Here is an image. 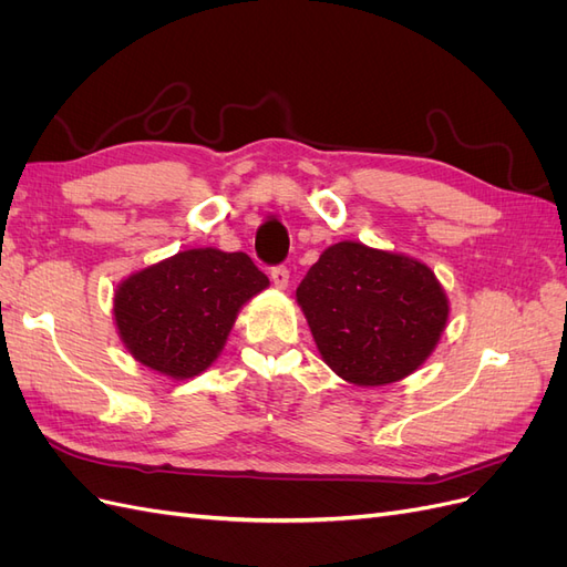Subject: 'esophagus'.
I'll return each instance as SVG.
<instances>
[{"label":"esophagus","instance_id":"esophagus-1","mask_svg":"<svg viewBox=\"0 0 567 567\" xmlns=\"http://www.w3.org/2000/svg\"><path fill=\"white\" fill-rule=\"evenodd\" d=\"M269 277H271L274 286H277V288H286V286H288V279H290V271H288L286 265H277V267H271Z\"/></svg>","mask_w":567,"mask_h":567}]
</instances>
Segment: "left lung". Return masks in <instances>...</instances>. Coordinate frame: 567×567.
<instances>
[{"instance_id": "8db88e82", "label": "left lung", "mask_w": 567, "mask_h": 567, "mask_svg": "<svg viewBox=\"0 0 567 567\" xmlns=\"http://www.w3.org/2000/svg\"><path fill=\"white\" fill-rule=\"evenodd\" d=\"M296 298L323 362L354 385H388L414 373L450 317L431 267L354 241L326 248Z\"/></svg>"}]
</instances>
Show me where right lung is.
<instances>
[{"label":"right lung","instance_id":"obj_1","mask_svg":"<svg viewBox=\"0 0 567 567\" xmlns=\"http://www.w3.org/2000/svg\"><path fill=\"white\" fill-rule=\"evenodd\" d=\"M267 286L246 252L184 250L117 286V333L136 362L192 379L215 362L238 310Z\"/></svg>","mask_w":567,"mask_h":567}]
</instances>
